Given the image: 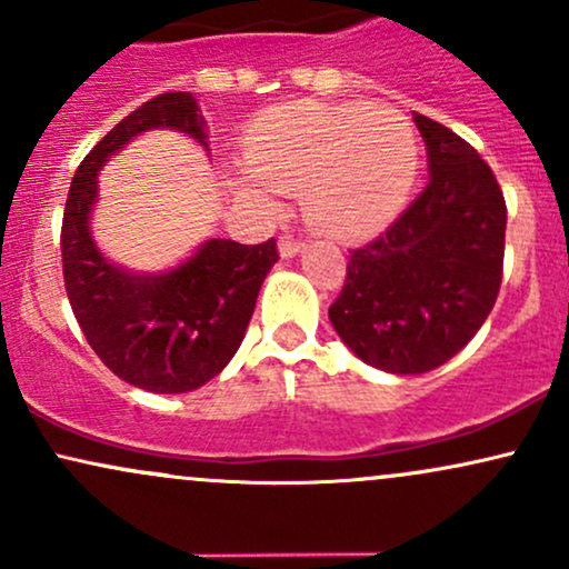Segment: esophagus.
Wrapping results in <instances>:
<instances>
[{
    "label": "esophagus",
    "mask_w": 569,
    "mask_h": 569,
    "mask_svg": "<svg viewBox=\"0 0 569 569\" xmlns=\"http://www.w3.org/2000/svg\"><path fill=\"white\" fill-rule=\"evenodd\" d=\"M305 248V240H297V238H291V234H283V238L278 240V251H280V257H297L299 251H302Z\"/></svg>",
    "instance_id": "1"
}]
</instances>
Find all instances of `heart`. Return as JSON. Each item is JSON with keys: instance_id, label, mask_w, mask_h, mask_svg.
I'll return each mask as SVG.
<instances>
[{"instance_id": "obj_1", "label": "heart", "mask_w": 569, "mask_h": 569, "mask_svg": "<svg viewBox=\"0 0 569 569\" xmlns=\"http://www.w3.org/2000/svg\"><path fill=\"white\" fill-rule=\"evenodd\" d=\"M243 160L248 176L270 192H299L312 230L361 240L385 230L403 208L420 147L411 122L396 109L297 101L253 120ZM251 194L264 200L258 187Z\"/></svg>"}]
</instances>
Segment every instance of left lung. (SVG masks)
<instances>
[{"instance_id": "left-lung-1", "label": "left lung", "mask_w": 569, "mask_h": 569, "mask_svg": "<svg viewBox=\"0 0 569 569\" xmlns=\"http://www.w3.org/2000/svg\"><path fill=\"white\" fill-rule=\"evenodd\" d=\"M430 181L393 224L350 253L329 307L342 342L390 375L439 369L471 342L502 280L506 198L466 139L415 114Z\"/></svg>"}]
</instances>
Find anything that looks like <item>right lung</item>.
I'll list each match as a JSON object with an SVG mask.
<instances>
[{
	"label": "right lung",
	"mask_w": 569,
	"mask_h": 569,
	"mask_svg": "<svg viewBox=\"0 0 569 569\" xmlns=\"http://www.w3.org/2000/svg\"><path fill=\"white\" fill-rule=\"evenodd\" d=\"M198 112L194 96L181 90L149 98L84 154L63 211V286L77 323L120 380L149 393H189L230 363L278 262L276 238L259 246L211 238L168 272L122 270L96 248L88 219L103 162L154 128L181 130L208 147Z\"/></svg>",
	"instance_id": "add662e5"
}]
</instances>
